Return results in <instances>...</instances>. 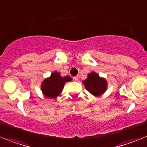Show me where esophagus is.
Returning <instances> with one entry per match:
<instances>
[{
  "instance_id": "esophagus-1",
  "label": "esophagus",
  "mask_w": 147,
  "mask_h": 147,
  "mask_svg": "<svg viewBox=\"0 0 147 147\" xmlns=\"http://www.w3.org/2000/svg\"><path fill=\"white\" fill-rule=\"evenodd\" d=\"M73 79L75 81H78V76H75V77L73 78Z\"/></svg>"
}]
</instances>
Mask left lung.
<instances>
[{
  "label": "left lung",
  "mask_w": 147,
  "mask_h": 147,
  "mask_svg": "<svg viewBox=\"0 0 147 147\" xmlns=\"http://www.w3.org/2000/svg\"><path fill=\"white\" fill-rule=\"evenodd\" d=\"M84 86L91 95L95 97L102 95L107 91L108 84L104 78L100 77L95 72L88 74L87 78L82 81Z\"/></svg>",
  "instance_id": "8db88e82"
}]
</instances>
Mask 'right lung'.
Returning <instances> with one entry per match:
<instances>
[{"mask_svg": "<svg viewBox=\"0 0 147 147\" xmlns=\"http://www.w3.org/2000/svg\"><path fill=\"white\" fill-rule=\"evenodd\" d=\"M72 80V78L69 75L62 77L59 72L55 71L49 77L42 81L40 89L43 95L47 98H56L61 94L65 84Z\"/></svg>", "mask_w": 147, "mask_h": 147, "instance_id": "add662e5", "label": "right lung"}]
</instances>
